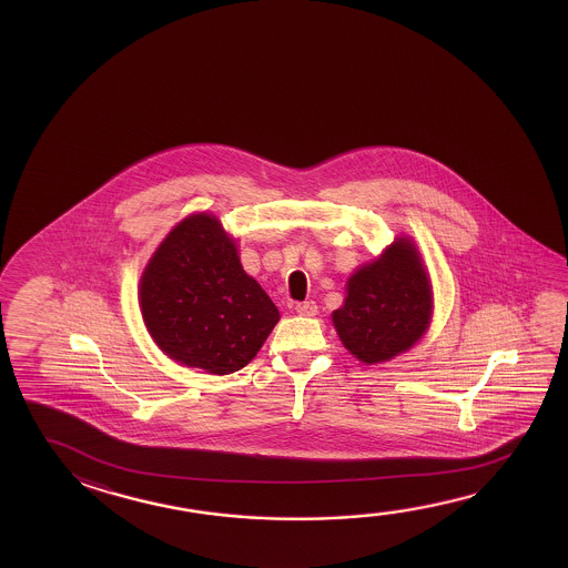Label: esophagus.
I'll use <instances>...</instances> for the list:
<instances>
[{
	"label": "esophagus",
	"mask_w": 568,
	"mask_h": 568,
	"mask_svg": "<svg viewBox=\"0 0 568 568\" xmlns=\"http://www.w3.org/2000/svg\"><path fill=\"white\" fill-rule=\"evenodd\" d=\"M295 311L298 315L303 316H315L316 315V303L315 301H301L295 305Z\"/></svg>",
	"instance_id": "34e87169"
}]
</instances>
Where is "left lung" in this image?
Wrapping results in <instances>:
<instances>
[{"label":"left lung","mask_w":568,"mask_h":568,"mask_svg":"<svg viewBox=\"0 0 568 568\" xmlns=\"http://www.w3.org/2000/svg\"><path fill=\"white\" fill-rule=\"evenodd\" d=\"M346 298L333 313L344 346L366 364L408 351L428 328L429 280L414 243L400 237L378 260L348 280Z\"/></svg>","instance_id":"obj_1"}]
</instances>
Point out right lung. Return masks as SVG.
I'll list each match as a JSON object with an SVG mask.
<instances>
[{
    "mask_svg": "<svg viewBox=\"0 0 568 568\" xmlns=\"http://www.w3.org/2000/svg\"><path fill=\"white\" fill-rule=\"evenodd\" d=\"M140 308L170 358L212 374L252 363L280 321L217 217L207 214L190 215L160 243L140 280Z\"/></svg>",
    "mask_w": 568,
    "mask_h": 568,
    "instance_id": "1",
    "label": "right lung"
}]
</instances>
